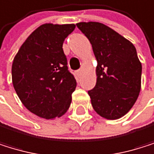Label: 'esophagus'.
Returning <instances> with one entry per match:
<instances>
[{
	"mask_svg": "<svg viewBox=\"0 0 154 154\" xmlns=\"http://www.w3.org/2000/svg\"><path fill=\"white\" fill-rule=\"evenodd\" d=\"M78 75H79V76H80V75H82V69H79V70L78 71Z\"/></svg>",
	"mask_w": 154,
	"mask_h": 154,
	"instance_id": "34e87169",
	"label": "esophagus"
}]
</instances>
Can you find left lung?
<instances>
[{
	"label": "left lung",
	"instance_id": "left-lung-1",
	"mask_svg": "<svg viewBox=\"0 0 154 154\" xmlns=\"http://www.w3.org/2000/svg\"><path fill=\"white\" fill-rule=\"evenodd\" d=\"M76 26L89 40L97 60V83L88 91L94 110L107 119L123 117L141 87V63L135 46L104 23L80 22Z\"/></svg>",
	"mask_w": 154,
	"mask_h": 154
}]
</instances>
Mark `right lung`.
Instances as JSON below:
<instances>
[{
  "label": "right lung",
  "instance_id": "right-lung-1",
  "mask_svg": "<svg viewBox=\"0 0 154 154\" xmlns=\"http://www.w3.org/2000/svg\"><path fill=\"white\" fill-rule=\"evenodd\" d=\"M75 25L44 23L26 38L15 54L12 80L23 106L35 115L54 119L70 107L76 82L63 51Z\"/></svg>",
  "mask_w": 154,
  "mask_h": 154
}]
</instances>
